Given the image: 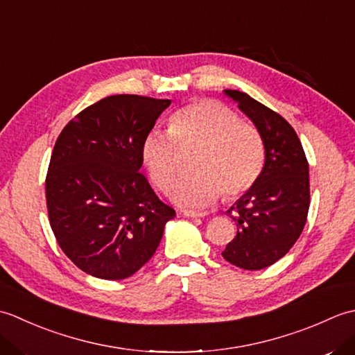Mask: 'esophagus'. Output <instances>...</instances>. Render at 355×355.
<instances>
[{
    "mask_svg": "<svg viewBox=\"0 0 355 355\" xmlns=\"http://www.w3.org/2000/svg\"><path fill=\"white\" fill-rule=\"evenodd\" d=\"M183 215L187 216V218H202V216H206L207 214L206 212H193V210H184Z\"/></svg>",
    "mask_w": 355,
    "mask_h": 355,
    "instance_id": "34e87169",
    "label": "esophagus"
}]
</instances>
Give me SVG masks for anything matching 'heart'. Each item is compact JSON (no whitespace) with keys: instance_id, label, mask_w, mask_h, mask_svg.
Wrapping results in <instances>:
<instances>
[{"instance_id":"heart-1","label":"heart","mask_w":355,"mask_h":355,"mask_svg":"<svg viewBox=\"0 0 355 355\" xmlns=\"http://www.w3.org/2000/svg\"><path fill=\"white\" fill-rule=\"evenodd\" d=\"M177 146L198 148L195 175L180 182L172 200L180 206L201 209L223 192L235 200L258 182L263 166V143L256 128L239 122L225 105L198 101L171 117L168 132L153 131L141 143V162L153 183L169 192L177 182Z\"/></svg>"}]
</instances>
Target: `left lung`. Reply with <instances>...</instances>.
I'll use <instances>...</instances> for the list:
<instances>
[{"instance_id":"1","label":"left lung","mask_w":355,"mask_h":355,"mask_svg":"<svg viewBox=\"0 0 355 355\" xmlns=\"http://www.w3.org/2000/svg\"><path fill=\"white\" fill-rule=\"evenodd\" d=\"M224 94L256 126L266 160L258 182L227 210L238 232L223 258L239 268L261 270L284 258L304 230L310 207L308 162L282 116L236 89Z\"/></svg>"}]
</instances>
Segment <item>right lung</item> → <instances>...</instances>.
I'll use <instances>...</instances> for the list:
<instances>
[{"label": "right lung", "instance_id": "right-lung-1", "mask_svg": "<svg viewBox=\"0 0 355 355\" xmlns=\"http://www.w3.org/2000/svg\"><path fill=\"white\" fill-rule=\"evenodd\" d=\"M169 99L117 94L80 111L59 134L45 195L58 244L82 271L119 281L153 258L175 210L141 168V143Z\"/></svg>", "mask_w": 355, "mask_h": 355}]
</instances>
